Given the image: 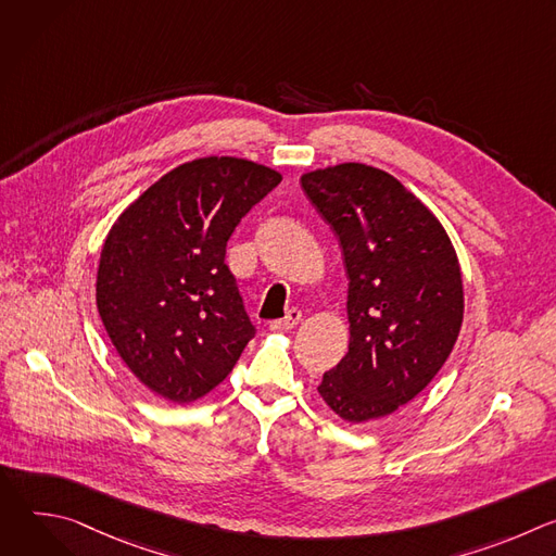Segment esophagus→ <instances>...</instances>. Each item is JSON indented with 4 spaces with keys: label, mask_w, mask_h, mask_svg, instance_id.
Instances as JSON below:
<instances>
[{
    "label": "esophagus",
    "mask_w": 556,
    "mask_h": 556,
    "mask_svg": "<svg viewBox=\"0 0 556 556\" xmlns=\"http://www.w3.org/2000/svg\"><path fill=\"white\" fill-rule=\"evenodd\" d=\"M301 316H303V314H301V309L292 307V309H288V314L283 316V319L273 321V324H270V330H273V332H288V330H292L294 326H299Z\"/></svg>",
    "instance_id": "34e87169"
}]
</instances>
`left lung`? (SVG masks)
<instances>
[{"label":"left lung","instance_id":"obj_1","mask_svg":"<svg viewBox=\"0 0 556 556\" xmlns=\"http://www.w3.org/2000/svg\"><path fill=\"white\" fill-rule=\"evenodd\" d=\"M301 187L334 228L348 273V354L324 374L326 405L363 425L399 412L446 363L464 319L451 237L401 180L363 163L305 172Z\"/></svg>","mask_w":556,"mask_h":556}]
</instances>
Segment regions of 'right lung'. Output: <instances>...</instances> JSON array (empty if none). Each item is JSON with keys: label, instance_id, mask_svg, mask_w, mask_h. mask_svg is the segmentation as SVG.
<instances>
[{"label": "right lung", "instance_id": "obj_1", "mask_svg": "<svg viewBox=\"0 0 556 556\" xmlns=\"http://www.w3.org/2000/svg\"><path fill=\"white\" fill-rule=\"evenodd\" d=\"M279 182L249 157L204 155L157 178L112 224L97 307L123 363L161 399L200 401L255 337L226 242Z\"/></svg>", "mask_w": 556, "mask_h": 556}]
</instances>
